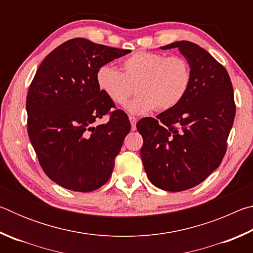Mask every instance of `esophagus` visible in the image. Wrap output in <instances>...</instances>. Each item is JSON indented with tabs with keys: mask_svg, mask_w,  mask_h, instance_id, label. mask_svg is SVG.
<instances>
[{
	"mask_svg": "<svg viewBox=\"0 0 253 253\" xmlns=\"http://www.w3.org/2000/svg\"><path fill=\"white\" fill-rule=\"evenodd\" d=\"M129 122L131 124V129L135 130L136 129V123H137V119L134 116H129Z\"/></svg>",
	"mask_w": 253,
	"mask_h": 253,
	"instance_id": "esophagus-1",
	"label": "esophagus"
}]
</instances>
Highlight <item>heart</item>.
Listing matches in <instances>:
<instances>
[{
	"instance_id": "1",
	"label": "heart",
	"mask_w": 253,
	"mask_h": 253,
	"mask_svg": "<svg viewBox=\"0 0 253 253\" xmlns=\"http://www.w3.org/2000/svg\"><path fill=\"white\" fill-rule=\"evenodd\" d=\"M124 74L111 65L99 67L96 83L99 90L116 105L125 104L136 85L138 93L127 102L129 114L143 115L153 109L169 110L177 106L188 92L192 70L179 55L139 51L124 60Z\"/></svg>"
}]
</instances>
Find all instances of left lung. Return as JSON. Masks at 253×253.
<instances>
[{
  "label": "left lung",
  "mask_w": 253,
  "mask_h": 253,
  "mask_svg": "<svg viewBox=\"0 0 253 253\" xmlns=\"http://www.w3.org/2000/svg\"><path fill=\"white\" fill-rule=\"evenodd\" d=\"M173 48L191 66L188 92L174 108L140 119L136 126L144 139L140 156L149 181L164 191L181 192L220 166L235 105L228 71L207 50L190 41L161 46Z\"/></svg>",
  "instance_id": "left-lung-1"
}]
</instances>
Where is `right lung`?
<instances>
[{
    "label": "right lung",
    "mask_w": 253,
    "mask_h": 253,
    "mask_svg": "<svg viewBox=\"0 0 253 253\" xmlns=\"http://www.w3.org/2000/svg\"><path fill=\"white\" fill-rule=\"evenodd\" d=\"M131 52L76 38L55 48L38 68L27 96L28 134L43 172L60 186L91 192L113 173L130 130L123 110L96 83L99 67ZM110 114L108 123L94 125Z\"/></svg>",
    "instance_id": "obj_1"
}]
</instances>
